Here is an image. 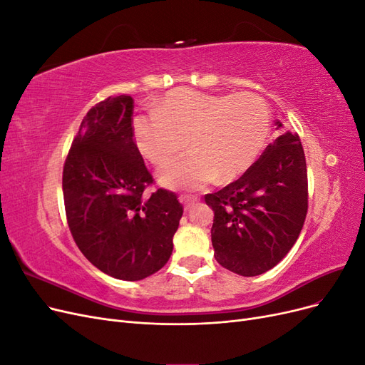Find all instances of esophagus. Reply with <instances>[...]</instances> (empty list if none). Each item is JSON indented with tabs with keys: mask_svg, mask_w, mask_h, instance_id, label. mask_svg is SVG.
<instances>
[{
	"mask_svg": "<svg viewBox=\"0 0 365 365\" xmlns=\"http://www.w3.org/2000/svg\"><path fill=\"white\" fill-rule=\"evenodd\" d=\"M197 201L196 196H189V195H181L180 196V202L184 205L185 210H189L190 205H193Z\"/></svg>",
	"mask_w": 365,
	"mask_h": 365,
	"instance_id": "obj_1",
	"label": "esophagus"
}]
</instances>
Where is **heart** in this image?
<instances>
[{"label":"heart","mask_w":365,"mask_h":365,"mask_svg":"<svg viewBox=\"0 0 365 365\" xmlns=\"http://www.w3.org/2000/svg\"><path fill=\"white\" fill-rule=\"evenodd\" d=\"M271 114L257 94H210L178 88L165 94L153 114L132 123L140 153L161 164L158 181L169 189H200L239 178L267 146Z\"/></svg>","instance_id":"heart-1"}]
</instances>
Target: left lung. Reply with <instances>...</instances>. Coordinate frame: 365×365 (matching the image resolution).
<instances>
[{
    "mask_svg": "<svg viewBox=\"0 0 365 365\" xmlns=\"http://www.w3.org/2000/svg\"><path fill=\"white\" fill-rule=\"evenodd\" d=\"M277 128L283 125L277 120ZM213 208L212 244L219 264L254 277L294 247L307 213V170L302 141L284 132L235 182L205 195Z\"/></svg>",
    "mask_w": 365,
    "mask_h": 365,
    "instance_id": "8db88e82",
    "label": "left lung"
}]
</instances>
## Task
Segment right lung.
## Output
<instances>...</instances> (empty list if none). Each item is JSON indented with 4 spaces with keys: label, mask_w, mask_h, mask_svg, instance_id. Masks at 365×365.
Returning a JSON list of instances; mask_svg holds the SVG:
<instances>
[{
    "label": "right lung",
    "mask_w": 365,
    "mask_h": 365,
    "mask_svg": "<svg viewBox=\"0 0 365 365\" xmlns=\"http://www.w3.org/2000/svg\"><path fill=\"white\" fill-rule=\"evenodd\" d=\"M130 96L108 97L83 117L65 160L62 189L76 245L96 268L135 282L160 271L173 251L182 205L158 189L134 143Z\"/></svg>",
    "instance_id": "obj_1"
}]
</instances>
